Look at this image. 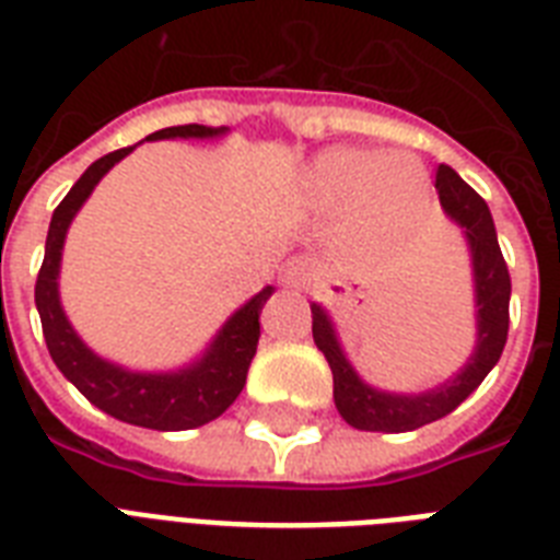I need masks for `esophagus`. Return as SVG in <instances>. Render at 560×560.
I'll use <instances>...</instances> for the list:
<instances>
[{"label":"esophagus","instance_id":"esophagus-1","mask_svg":"<svg viewBox=\"0 0 560 560\" xmlns=\"http://www.w3.org/2000/svg\"><path fill=\"white\" fill-rule=\"evenodd\" d=\"M308 277V268L303 259H289L283 268H280V283L285 285V289H301L303 283H306Z\"/></svg>","mask_w":560,"mask_h":560}]
</instances>
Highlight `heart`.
Segmentation results:
<instances>
[{
	"mask_svg": "<svg viewBox=\"0 0 560 560\" xmlns=\"http://www.w3.org/2000/svg\"><path fill=\"white\" fill-rule=\"evenodd\" d=\"M308 205L320 213L347 208V231L352 236H378L393 225L384 208L410 213L424 199V173L407 155H378L355 147H332L312 161L303 178Z\"/></svg>",
	"mask_w": 560,
	"mask_h": 560,
	"instance_id": "1",
	"label": "heart"
}]
</instances>
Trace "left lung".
<instances>
[{"mask_svg": "<svg viewBox=\"0 0 560 560\" xmlns=\"http://www.w3.org/2000/svg\"><path fill=\"white\" fill-rule=\"evenodd\" d=\"M436 190H440V205L445 217L463 228L465 243L471 252L477 343H474L471 358L459 366V373L451 375L448 382H442L433 390H378L355 373V366L343 352L329 312L320 303H312V338L332 370L335 407L343 416V422L358 431L405 433L448 416L480 387L482 378L491 373V366L498 364L500 352L506 347L512 280H509L506 259L498 245V231H494L489 205L482 202V196L465 185L448 164H440L436 170Z\"/></svg>", "mask_w": 560, "mask_h": 560, "instance_id": "1", "label": "left lung"}]
</instances>
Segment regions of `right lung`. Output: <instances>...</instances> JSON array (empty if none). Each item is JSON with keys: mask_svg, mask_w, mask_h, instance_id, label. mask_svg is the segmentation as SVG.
<instances>
[{"mask_svg": "<svg viewBox=\"0 0 560 560\" xmlns=\"http://www.w3.org/2000/svg\"><path fill=\"white\" fill-rule=\"evenodd\" d=\"M228 127H202V124H185V127L159 129L147 141L161 138H219L225 136ZM136 147H124L115 153L97 159L83 176L74 182L66 199L57 205L46 236V259L39 268L37 301L43 335H46L48 352L54 364L97 410L115 416L120 422L150 428V431H190L202 428L222 416L234 399L243 393L248 366L257 352L259 341V312L266 301L275 294V285H266L252 301H245L228 317L222 329L213 335L208 350L190 361V364L167 370V373H141L129 370L115 361H106L83 343L60 303V262L62 245L69 234L71 219L78 217L92 190L97 187L120 159H127Z\"/></svg>", "mask_w": 560, "mask_h": 560, "instance_id": "add662e5", "label": "right lung"}]
</instances>
